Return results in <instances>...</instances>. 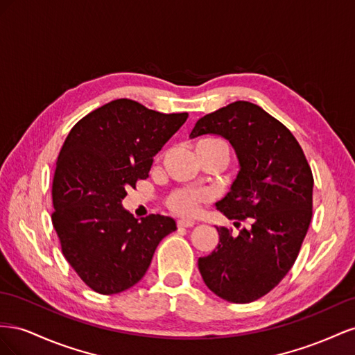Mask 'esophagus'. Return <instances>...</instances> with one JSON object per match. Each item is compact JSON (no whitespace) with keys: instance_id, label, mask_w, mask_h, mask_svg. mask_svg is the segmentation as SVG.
<instances>
[{"instance_id":"esophagus-1","label":"esophagus","mask_w":355,"mask_h":355,"mask_svg":"<svg viewBox=\"0 0 355 355\" xmlns=\"http://www.w3.org/2000/svg\"><path fill=\"white\" fill-rule=\"evenodd\" d=\"M177 226H178V227H193V226H195V221L181 218V220L177 221Z\"/></svg>"}]
</instances>
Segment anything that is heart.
Returning a JSON list of instances; mask_svg holds the SVG:
<instances>
[{
	"label": "heart",
	"mask_w": 355,
	"mask_h": 355,
	"mask_svg": "<svg viewBox=\"0 0 355 355\" xmlns=\"http://www.w3.org/2000/svg\"><path fill=\"white\" fill-rule=\"evenodd\" d=\"M209 146H221L226 147V143L217 138H204L196 143V150L209 147ZM212 200V195L209 190L205 189H195V187H183L177 189L166 196L165 204L166 207L177 216L183 217H193L200 211V208L209 204Z\"/></svg>",
	"instance_id": "1"
}]
</instances>
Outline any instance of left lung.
Listing matches in <instances>:
<instances>
[{
  "label": "left lung",
  "mask_w": 355,
  "mask_h": 355,
  "mask_svg": "<svg viewBox=\"0 0 355 355\" xmlns=\"http://www.w3.org/2000/svg\"><path fill=\"white\" fill-rule=\"evenodd\" d=\"M220 135L234 146L241 171L217 202L229 220L248 227L235 236L217 227L220 241L198 266L221 299L250 303L275 288L299 256L312 218V171L290 130L265 110L236 101L196 121L190 138Z\"/></svg>",
  "instance_id": "left-lung-1"
}]
</instances>
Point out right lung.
I'll list each match as a JSON object with an SVG mask.
<instances>
[{"instance_id":"1","label":"right lung","mask_w":355,"mask_h":355,"mask_svg":"<svg viewBox=\"0 0 355 355\" xmlns=\"http://www.w3.org/2000/svg\"><path fill=\"white\" fill-rule=\"evenodd\" d=\"M187 117L116 99L78 120L60 148L52 223L67 261L99 295L135 286L159 242L177 229L171 217L135 218L121 199L148 177L153 156Z\"/></svg>"}]
</instances>
